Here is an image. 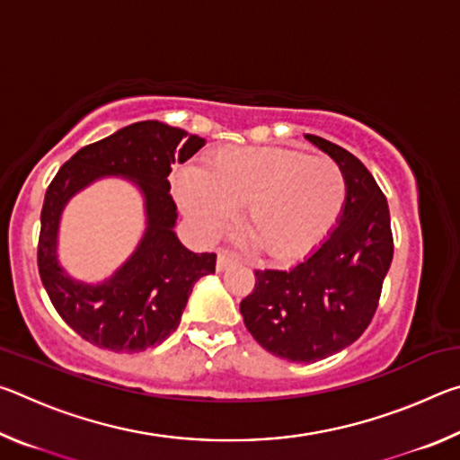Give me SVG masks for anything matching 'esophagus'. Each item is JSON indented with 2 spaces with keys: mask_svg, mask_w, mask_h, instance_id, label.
Masks as SVG:
<instances>
[{
  "mask_svg": "<svg viewBox=\"0 0 460 460\" xmlns=\"http://www.w3.org/2000/svg\"><path fill=\"white\" fill-rule=\"evenodd\" d=\"M233 263H237L235 260L231 258L229 253H225V252H221L219 255H217V271H225V270H229Z\"/></svg>",
  "mask_w": 460,
  "mask_h": 460,
  "instance_id": "obj_1",
  "label": "esophagus"
}]
</instances>
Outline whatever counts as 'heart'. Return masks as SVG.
Wrapping results in <instances>:
<instances>
[{
	"mask_svg": "<svg viewBox=\"0 0 460 460\" xmlns=\"http://www.w3.org/2000/svg\"><path fill=\"white\" fill-rule=\"evenodd\" d=\"M184 215L215 235L245 202L253 245L278 261L308 255L331 235L347 202V178L326 155L296 147H223L208 168L184 166L174 176Z\"/></svg>",
	"mask_w": 460,
	"mask_h": 460,
	"instance_id": "obj_1",
	"label": "heart"
}]
</instances>
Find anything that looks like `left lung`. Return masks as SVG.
<instances>
[{
    "label": "left lung",
    "mask_w": 460,
    "mask_h": 460,
    "mask_svg": "<svg viewBox=\"0 0 460 460\" xmlns=\"http://www.w3.org/2000/svg\"><path fill=\"white\" fill-rule=\"evenodd\" d=\"M347 178V202L329 239L290 270H255L241 300L247 331L279 359L314 363L361 337L377 310L394 237L384 192L345 147L306 134Z\"/></svg>",
    "instance_id": "1"
}]
</instances>
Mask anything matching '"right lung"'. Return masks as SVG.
Here are the masks:
<instances>
[{"mask_svg": "<svg viewBox=\"0 0 460 460\" xmlns=\"http://www.w3.org/2000/svg\"><path fill=\"white\" fill-rule=\"evenodd\" d=\"M205 139L162 121H137L84 146L50 182L42 207L38 270L57 313L84 341L115 353L147 351L172 334L192 286L215 271V253H194L176 237L168 174ZM107 175L134 181L145 197L146 229L135 253L103 283L68 277L58 261V229L76 191Z\"/></svg>", "mask_w": 460, "mask_h": 460, "instance_id": "add662e5", "label": "right lung"}]
</instances>
